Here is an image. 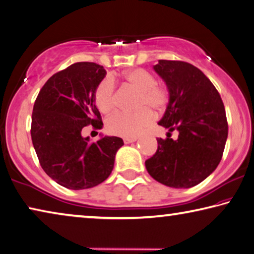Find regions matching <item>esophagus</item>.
Returning a JSON list of instances; mask_svg holds the SVG:
<instances>
[{
  "label": "esophagus",
  "instance_id": "1",
  "mask_svg": "<svg viewBox=\"0 0 254 254\" xmlns=\"http://www.w3.org/2000/svg\"><path fill=\"white\" fill-rule=\"evenodd\" d=\"M137 140V137H124L123 141L124 143L127 144V143H132V142H135V141Z\"/></svg>",
  "mask_w": 254,
  "mask_h": 254
}]
</instances>
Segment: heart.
<instances>
[{"mask_svg": "<svg viewBox=\"0 0 254 254\" xmlns=\"http://www.w3.org/2000/svg\"><path fill=\"white\" fill-rule=\"evenodd\" d=\"M127 83L139 91L135 109L139 111L118 112L106 120V130L113 135L133 137L139 135L154 121L151 111L162 113L170 101L169 89L157 84V78L151 72L136 68L124 74ZM95 104L102 113H111L118 104L117 85L113 77L107 76L98 83L95 89Z\"/></svg>", "mask_w": 254, "mask_h": 254, "instance_id": "b5f03b06", "label": "heart"}]
</instances>
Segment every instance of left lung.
<instances>
[{"label":"left lung","instance_id":"obj_1","mask_svg":"<svg viewBox=\"0 0 254 254\" xmlns=\"http://www.w3.org/2000/svg\"><path fill=\"white\" fill-rule=\"evenodd\" d=\"M153 69L170 92L159 126L179 134L176 140L158 137L157 151L145 161V168L166 186L190 188L221 161L229 132L225 107L212 81L191 64L159 60Z\"/></svg>","mask_w":254,"mask_h":254}]
</instances>
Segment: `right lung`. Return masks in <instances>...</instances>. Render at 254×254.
Returning <instances> with one entry per match:
<instances>
[{
	"label": "right lung",
	"mask_w": 254,
	"mask_h": 254,
	"mask_svg": "<svg viewBox=\"0 0 254 254\" xmlns=\"http://www.w3.org/2000/svg\"><path fill=\"white\" fill-rule=\"evenodd\" d=\"M106 70L95 63H76L56 72L34 102L31 139L45 173L68 189L95 187L111 175L121 137L104 136L97 142L81 136L92 124L102 128L95 89Z\"/></svg>",
	"instance_id": "add662e5"
}]
</instances>
